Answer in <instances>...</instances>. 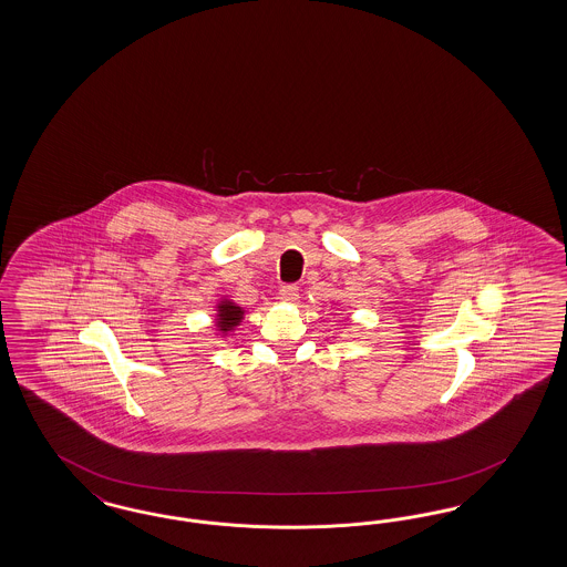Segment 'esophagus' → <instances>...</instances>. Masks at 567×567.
I'll list each match as a JSON object with an SVG mask.
<instances>
[{
  "label": "esophagus",
  "instance_id": "esophagus-1",
  "mask_svg": "<svg viewBox=\"0 0 567 567\" xmlns=\"http://www.w3.org/2000/svg\"><path fill=\"white\" fill-rule=\"evenodd\" d=\"M278 295H280V299H282V301H287V303H295V301L299 299V287H297V285H285Z\"/></svg>",
  "mask_w": 567,
  "mask_h": 567
}]
</instances>
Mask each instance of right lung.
<instances>
[{"mask_svg":"<svg viewBox=\"0 0 567 567\" xmlns=\"http://www.w3.org/2000/svg\"><path fill=\"white\" fill-rule=\"evenodd\" d=\"M218 316H220V328L228 330L230 327H237L243 311H240V308H237V306H233V303H223Z\"/></svg>","mask_w":567,"mask_h":567,"instance_id":"add662e5","label":"right lung"}]
</instances>
